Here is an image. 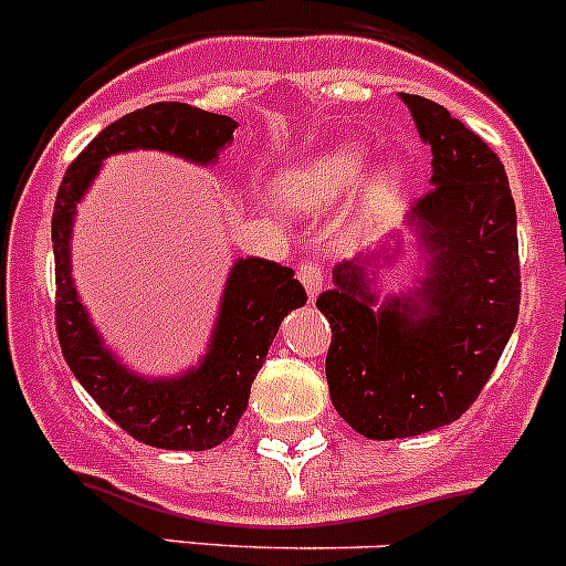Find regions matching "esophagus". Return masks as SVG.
I'll use <instances>...</instances> for the list:
<instances>
[{
    "instance_id": "1",
    "label": "esophagus",
    "mask_w": 566,
    "mask_h": 566,
    "mask_svg": "<svg viewBox=\"0 0 566 566\" xmlns=\"http://www.w3.org/2000/svg\"><path fill=\"white\" fill-rule=\"evenodd\" d=\"M296 277H300V283L305 285V291L311 296H316L318 291H322V283H324V266L318 264V261H300V266H296Z\"/></svg>"
}]
</instances>
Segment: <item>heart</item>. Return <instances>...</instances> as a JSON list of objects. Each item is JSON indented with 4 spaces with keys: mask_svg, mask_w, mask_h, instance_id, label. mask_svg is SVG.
<instances>
[{
    "mask_svg": "<svg viewBox=\"0 0 566 566\" xmlns=\"http://www.w3.org/2000/svg\"><path fill=\"white\" fill-rule=\"evenodd\" d=\"M363 177V153L357 147H340L291 168L281 179V193L300 209H322L357 188Z\"/></svg>",
    "mask_w": 566,
    "mask_h": 566,
    "instance_id": "b5f03b06",
    "label": "heart"
}]
</instances>
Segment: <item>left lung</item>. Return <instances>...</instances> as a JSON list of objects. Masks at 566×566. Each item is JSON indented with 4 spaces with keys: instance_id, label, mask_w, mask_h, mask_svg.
<instances>
[{
    "instance_id": "1",
    "label": "left lung",
    "mask_w": 566,
    "mask_h": 566,
    "mask_svg": "<svg viewBox=\"0 0 566 566\" xmlns=\"http://www.w3.org/2000/svg\"><path fill=\"white\" fill-rule=\"evenodd\" d=\"M403 103L433 153V188L409 212L428 253L422 285L373 312L365 270L389 259L376 250L337 264L335 289L316 300L332 326V403L378 441L455 422L491 378L521 307L517 214L499 155L439 103Z\"/></svg>"
}]
</instances>
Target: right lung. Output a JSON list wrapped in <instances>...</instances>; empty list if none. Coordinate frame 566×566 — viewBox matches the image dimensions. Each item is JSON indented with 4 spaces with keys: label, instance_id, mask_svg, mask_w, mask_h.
I'll return each instance as SVG.
<instances>
[{
    "label": "right lung",
    "instance_id": "add662e5",
    "mask_svg": "<svg viewBox=\"0 0 566 566\" xmlns=\"http://www.w3.org/2000/svg\"><path fill=\"white\" fill-rule=\"evenodd\" d=\"M237 122L188 103H153L111 122L70 163L51 220L56 270V335L65 363L95 403L133 439L160 450H212L234 433L248 409L250 384L264 365L285 313L307 302L294 270L264 259L231 266L207 357L177 378H144L103 346L75 294L70 234L75 203L108 155L160 149L207 166L234 138Z\"/></svg>",
    "mask_w": 566,
    "mask_h": 566
}]
</instances>
